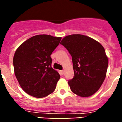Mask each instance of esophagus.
<instances>
[{
  "mask_svg": "<svg viewBox=\"0 0 122 122\" xmlns=\"http://www.w3.org/2000/svg\"><path fill=\"white\" fill-rule=\"evenodd\" d=\"M64 71H63V70H62V71H60V74H61V75H63V74H64Z\"/></svg>",
  "mask_w": 122,
  "mask_h": 122,
  "instance_id": "obj_1",
  "label": "esophagus"
}]
</instances>
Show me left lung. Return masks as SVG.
<instances>
[{
    "label": "left lung",
    "instance_id": "1",
    "mask_svg": "<svg viewBox=\"0 0 122 122\" xmlns=\"http://www.w3.org/2000/svg\"><path fill=\"white\" fill-rule=\"evenodd\" d=\"M60 43L72 56L74 76L68 81L72 92L81 97L95 94L105 79L108 67L103 46L92 38L81 34L66 36Z\"/></svg>",
    "mask_w": 122,
    "mask_h": 122
}]
</instances>
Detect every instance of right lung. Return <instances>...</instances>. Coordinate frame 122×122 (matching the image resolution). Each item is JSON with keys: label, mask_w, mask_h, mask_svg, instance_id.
<instances>
[{"label": "right lung", "mask_w": 122, "mask_h": 122, "mask_svg": "<svg viewBox=\"0 0 122 122\" xmlns=\"http://www.w3.org/2000/svg\"><path fill=\"white\" fill-rule=\"evenodd\" d=\"M61 39L50 35H37L27 39L16 50L15 74L28 95L43 98L55 91L60 76L51 67L50 56Z\"/></svg>", "instance_id": "add662e5"}]
</instances>
